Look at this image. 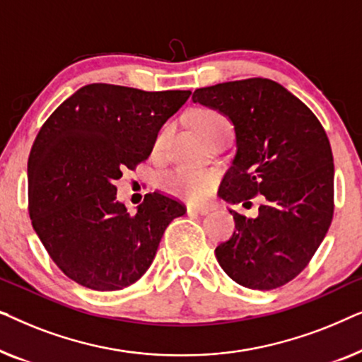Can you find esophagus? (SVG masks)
I'll list each match as a JSON object with an SVG mask.
<instances>
[{
	"label": "esophagus",
	"mask_w": 362,
	"mask_h": 362,
	"mask_svg": "<svg viewBox=\"0 0 362 362\" xmlns=\"http://www.w3.org/2000/svg\"><path fill=\"white\" fill-rule=\"evenodd\" d=\"M209 207H197V206H187V214H201L206 216L209 214Z\"/></svg>",
	"instance_id": "obj_1"
}]
</instances>
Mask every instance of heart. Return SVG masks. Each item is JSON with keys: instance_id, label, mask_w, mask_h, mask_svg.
Listing matches in <instances>:
<instances>
[{"instance_id": "obj_1", "label": "heart", "mask_w": 362, "mask_h": 362, "mask_svg": "<svg viewBox=\"0 0 362 362\" xmlns=\"http://www.w3.org/2000/svg\"><path fill=\"white\" fill-rule=\"evenodd\" d=\"M192 123L197 133L209 143L216 136L229 133V122L219 112L211 108H199L192 115ZM165 133H161L155 141V150H160ZM163 187L173 196L182 197L191 202H202L212 194L217 185V175L207 170H192V168L177 166L163 176Z\"/></svg>"}]
</instances>
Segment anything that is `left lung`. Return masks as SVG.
<instances>
[{"mask_svg": "<svg viewBox=\"0 0 362 362\" xmlns=\"http://www.w3.org/2000/svg\"><path fill=\"white\" fill-rule=\"evenodd\" d=\"M192 102L229 118L235 156L221 185L230 204L264 196L255 219L232 211L235 230L216 257L232 280L274 290L308 265L333 219L334 165L315 113L270 78L197 88Z\"/></svg>", "mask_w": 362, "mask_h": 362, "instance_id": "obj_1", "label": "left lung"}]
</instances>
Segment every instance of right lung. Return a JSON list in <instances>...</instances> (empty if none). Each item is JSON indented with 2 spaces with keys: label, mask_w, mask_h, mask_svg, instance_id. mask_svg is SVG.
<instances>
[{
  "label": "right lung",
  "mask_w": 362,
  "mask_h": 362,
  "mask_svg": "<svg viewBox=\"0 0 362 362\" xmlns=\"http://www.w3.org/2000/svg\"><path fill=\"white\" fill-rule=\"evenodd\" d=\"M189 95L88 83L39 130L28 160L29 216L47 254L78 285L113 291L135 284L166 227L185 214L160 192L130 214L113 182L148 160L158 132Z\"/></svg>",
  "instance_id": "right-lung-1"
}]
</instances>
